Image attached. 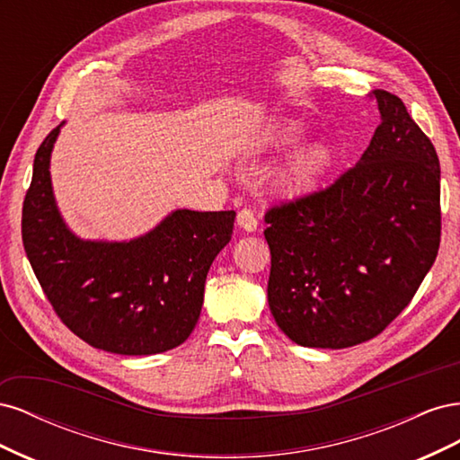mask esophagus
Segmentation results:
<instances>
[{
  "label": "esophagus",
  "instance_id": "esophagus-1",
  "mask_svg": "<svg viewBox=\"0 0 460 460\" xmlns=\"http://www.w3.org/2000/svg\"><path fill=\"white\" fill-rule=\"evenodd\" d=\"M238 225H240V228H243L245 232H255V230H257V225H259L257 215L252 211V208L243 207L242 211L238 213Z\"/></svg>",
  "mask_w": 460,
  "mask_h": 460
}]
</instances>
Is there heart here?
Wrapping results in <instances>:
<instances>
[{
	"mask_svg": "<svg viewBox=\"0 0 460 460\" xmlns=\"http://www.w3.org/2000/svg\"><path fill=\"white\" fill-rule=\"evenodd\" d=\"M305 136L301 122H286L274 134V144L280 147L296 146ZM336 163V147L328 140H314L301 147L294 157L274 172V188L288 198H297L311 193L323 182L324 176Z\"/></svg>",
	"mask_w": 460,
	"mask_h": 460,
	"instance_id": "b5f03b06",
	"label": "heart"
}]
</instances>
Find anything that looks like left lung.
<instances>
[{"label": "left lung", "instance_id": "obj_1", "mask_svg": "<svg viewBox=\"0 0 460 460\" xmlns=\"http://www.w3.org/2000/svg\"><path fill=\"white\" fill-rule=\"evenodd\" d=\"M360 161L328 188L270 207L269 307L303 347L343 349L382 333L407 307L441 240L439 159L397 95Z\"/></svg>", "mask_w": 460, "mask_h": 460}]
</instances>
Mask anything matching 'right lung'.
<instances>
[{
  "instance_id": "1",
  "label": "right lung",
  "mask_w": 460,
  "mask_h": 460,
  "mask_svg": "<svg viewBox=\"0 0 460 460\" xmlns=\"http://www.w3.org/2000/svg\"><path fill=\"white\" fill-rule=\"evenodd\" d=\"M59 128L36 151L22 203V243L63 324L95 349L155 355L196 328L208 269L232 238L234 211L178 208L130 242H84L55 205L49 157Z\"/></svg>"
}]
</instances>
